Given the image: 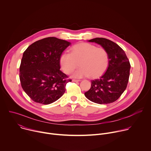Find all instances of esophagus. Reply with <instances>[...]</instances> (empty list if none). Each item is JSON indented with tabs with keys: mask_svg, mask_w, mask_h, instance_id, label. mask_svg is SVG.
<instances>
[{
	"mask_svg": "<svg viewBox=\"0 0 151 151\" xmlns=\"http://www.w3.org/2000/svg\"><path fill=\"white\" fill-rule=\"evenodd\" d=\"M73 82H80L81 80H77V79H72Z\"/></svg>",
	"mask_w": 151,
	"mask_h": 151,
	"instance_id": "obj_1",
	"label": "esophagus"
}]
</instances>
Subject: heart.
I'll list each match as a JSON object with an SVG mask.
<instances>
[{
	"instance_id": "b5f03b06",
	"label": "heart",
	"mask_w": 151,
	"mask_h": 151,
	"mask_svg": "<svg viewBox=\"0 0 151 151\" xmlns=\"http://www.w3.org/2000/svg\"><path fill=\"white\" fill-rule=\"evenodd\" d=\"M109 54L103 48L82 42L73 45L71 54L63 52L60 57L61 67L66 73H70L78 66L81 68L74 72L72 76L81 78L89 76L91 78L101 76L109 65Z\"/></svg>"
}]
</instances>
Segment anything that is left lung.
<instances>
[{"mask_svg":"<svg viewBox=\"0 0 151 151\" xmlns=\"http://www.w3.org/2000/svg\"><path fill=\"white\" fill-rule=\"evenodd\" d=\"M104 48L109 54V66L99 79L91 81L90 89L85 96L98 104H108L117 100L125 90L130 76V63L124 51L116 43L103 37L88 40Z\"/></svg>","mask_w":151,"mask_h":151,"instance_id":"left-lung-1","label":"left lung"}]
</instances>
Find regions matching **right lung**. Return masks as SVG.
<instances>
[{
	"instance_id": "obj_1",
	"label": "right lung",
	"mask_w": 151,
	"mask_h": 151,
	"mask_svg": "<svg viewBox=\"0 0 151 151\" xmlns=\"http://www.w3.org/2000/svg\"><path fill=\"white\" fill-rule=\"evenodd\" d=\"M71 43L55 37L39 40L24 52L19 80L25 93L35 102L51 104L66 91L70 79L60 70V57Z\"/></svg>"
}]
</instances>
